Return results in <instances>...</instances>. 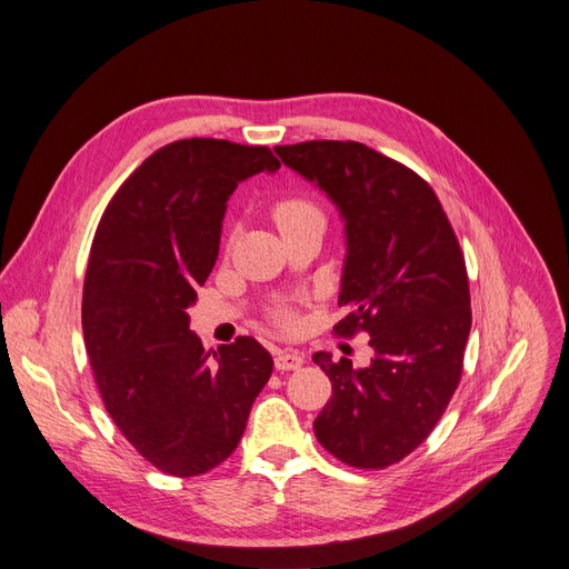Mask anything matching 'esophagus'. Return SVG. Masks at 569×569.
Returning a JSON list of instances; mask_svg holds the SVG:
<instances>
[{
	"instance_id": "1",
	"label": "esophagus",
	"mask_w": 569,
	"mask_h": 569,
	"mask_svg": "<svg viewBox=\"0 0 569 569\" xmlns=\"http://www.w3.org/2000/svg\"><path fill=\"white\" fill-rule=\"evenodd\" d=\"M305 362V358L300 353H293V351H278L276 353V369L278 371H296L300 369Z\"/></svg>"
}]
</instances>
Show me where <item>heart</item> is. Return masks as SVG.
I'll list each match as a JSON object with an SVG mask.
<instances>
[{
    "label": "heart",
    "mask_w": 569,
    "mask_h": 569,
    "mask_svg": "<svg viewBox=\"0 0 569 569\" xmlns=\"http://www.w3.org/2000/svg\"><path fill=\"white\" fill-rule=\"evenodd\" d=\"M308 218H321L319 209L312 202H308V200L289 198V200L278 202V207H276V221H278L280 230L289 228V226H296V223H302V221H308ZM278 319L284 321V323H291V315L287 310H280Z\"/></svg>",
    "instance_id": "heart-1"
}]
</instances>
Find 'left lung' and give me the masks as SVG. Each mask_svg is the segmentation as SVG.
I'll list each match as a JSON object with an SVG mask.
<instances>
[{"label": "left lung", "instance_id": "1", "mask_svg": "<svg viewBox=\"0 0 569 569\" xmlns=\"http://www.w3.org/2000/svg\"><path fill=\"white\" fill-rule=\"evenodd\" d=\"M343 221L339 337L369 335L371 365L312 360L332 382L317 440L341 462L382 469L412 453L445 415L471 328L465 259L435 191L403 163L356 141L278 146Z\"/></svg>", "mask_w": 569, "mask_h": 569}]
</instances>
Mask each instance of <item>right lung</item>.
Here are the masks:
<instances>
[{"instance_id": "1", "label": "right lung", "mask_w": 569, "mask_h": 569, "mask_svg": "<svg viewBox=\"0 0 569 569\" xmlns=\"http://www.w3.org/2000/svg\"><path fill=\"white\" fill-rule=\"evenodd\" d=\"M280 161L264 146L174 141L118 189L98 226L81 328L104 408L148 462L198 476L239 445L273 358L252 337L204 351L187 310L209 278L234 189Z\"/></svg>"}]
</instances>
